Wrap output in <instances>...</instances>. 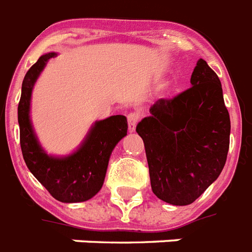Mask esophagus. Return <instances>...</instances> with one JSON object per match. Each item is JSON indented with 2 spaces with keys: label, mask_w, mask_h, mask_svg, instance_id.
Returning a JSON list of instances; mask_svg holds the SVG:
<instances>
[{
  "label": "esophagus",
  "mask_w": 252,
  "mask_h": 252,
  "mask_svg": "<svg viewBox=\"0 0 252 252\" xmlns=\"http://www.w3.org/2000/svg\"><path fill=\"white\" fill-rule=\"evenodd\" d=\"M140 120V114L134 112V113H130L127 116V124H128V131L132 132L135 131V127H136V124L139 122Z\"/></svg>",
  "instance_id": "esophagus-1"
}]
</instances>
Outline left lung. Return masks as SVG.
<instances>
[{
    "mask_svg": "<svg viewBox=\"0 0 252 252\" xmlns=\"http://www.w3.org/2000/svg\"><path fill=\"white\" fill-rule=\"evenodd\" d=\"M191 87L151 106L136 132L144 142L154 194L173 206L195 202L226 162L230 117L219 76L196 62Z\"/></svg>",
    "mask_w": 252,
    "mask_h": 252,
    "instance_id": "1",
    "label": "left lung"
}]
</instances>
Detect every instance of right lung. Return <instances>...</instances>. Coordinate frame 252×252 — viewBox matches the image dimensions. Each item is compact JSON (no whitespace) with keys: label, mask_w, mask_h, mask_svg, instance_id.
I'll use <instances>...</instances> for the list:
<instances>
[{"label":"right lung","mask_w":252,"mask_h":252,"mask_svg":"<svg viewBox=\"0 0 252 252\" xmlns=\"http://www.w3.org/2000/svg\"><path fill=\"white\" fill-rule=\"evenodd\" d=\"M54 56L57 53L41 56L28 70L22 83L18 105L22 154L30 172L54 199L62 203L86 202L102 187L112 151L121 139L127 135V120L118 114L97 121L74 154L65 158L46 155L32 127L30 106L33 84L46 62Z\"/></svg>","instance_id":"add662e5"}]
</instances>
